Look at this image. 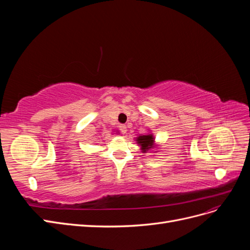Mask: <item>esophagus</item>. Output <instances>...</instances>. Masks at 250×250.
I'll use <instances>...</instances> for the list:
<instances>
[{"instance_id":"obj_1","label":"esophagus","mask_w":250,"mask_h":250,"mask_svg":"<svg viewBox=\"0 0 250 250\" xmlns=\"http://www.w3.org/2000/svg\"><path fill=\"white\" fill-rule=\"evenodd\" d=\"M120 130H121V133H122V134H126L127 127L125 125H121L120 126Z\"/></svg>"}]
</instances>
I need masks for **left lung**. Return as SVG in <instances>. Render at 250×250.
I'll list each match as a JSON object with an SVG mask.
<instances>
[{
	"label": "left lung",
	"mask_w": 250,
	"mask_h": 250,
	"mask_svg": "<svg viewBox=\"0 0 250 250\" xmlns=\"http://www.w3.org/2000/svg\"><path fill=\"white\" fill-rule=\"evenodd\" d=\"M137 142L141 146L142 152H147L151 148L154 147V138L152 134H143L141 137L137 138Z\"/></svg>",
	"instance_id": "8db88e82"
}]
</instances>
